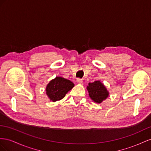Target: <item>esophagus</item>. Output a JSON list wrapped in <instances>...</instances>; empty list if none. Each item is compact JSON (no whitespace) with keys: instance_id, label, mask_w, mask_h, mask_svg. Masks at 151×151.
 Here are the masks:
<instances>
[{"instance_id":"esophagus-1","label":"esophagus","mask_w":151,"mask_h":151,"mask_svg":"<svg viewBox=\"0 0 151 151\" xmlns=\"http://www.w3.org/2000/svg\"><path fill=\"white\" fill-rule=\"evenodd\" d=\"M76 82L78 83H79V84L82 83V82H83V80H82V79H81V78H77V80H76Z\"/></svg>"}]
</instances>
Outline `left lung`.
<instances>
[{
    "label": "left lung",
    "mask_w": 151,
    "mask_h": 151,
    "mask_svg": "<svg viewBox=\"0 0 151 151\" xmlns=\"http://www.w3.org/2000/svg\"><path fill=\"white\" fill-rule=\"evenodd\" d=\"M87 88L91 99L99 104L106 100L109 96V92L100 81H95L93 83H89Z\"/></svg>",
    "instance_id": "1"
}]
</instances>
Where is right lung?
I'll use <instances>...</instances> for the list:
<instances>
[{
	"label": "right lung",
	"mask_w": 151,
	"mask_h": 151,
	"mask_svg": "<svg viewBox=\"0 0 151 151\" xmlns=\"http://www.w3.org/2000/svg\"><path fill=\"white\" fill-rule=\"evenodd\" d=\"M75 85L70 80L57 76L52 80L46 87V93L52 102L60 101L65 97Z\"/></svg>",
	"instance_id": "1"
}]
</instances>
